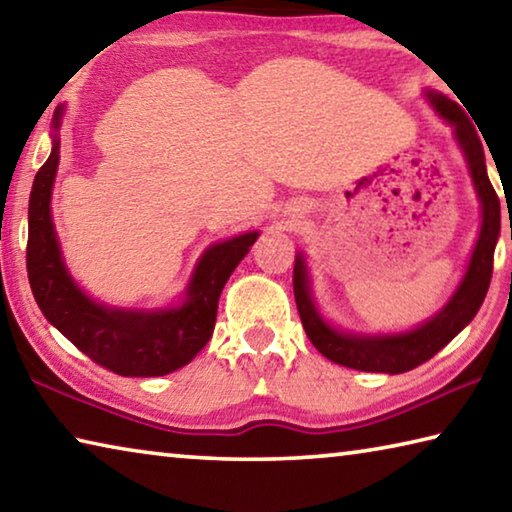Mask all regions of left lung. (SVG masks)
<instances>
[{"label":"left lung","instance_id":"obj_1","mask_svg":"<svg viewBox=\"0 0 512 512\" xmlns=\"http://www.w3.org/2000/svg\"><path fill=\"white\" fill-rule=\"evenodd\" d=\"M422 94L431 103V108L438 112V117L452 126L454 140L465 158L476 198L481 203L479 239H476L465 275L458 282L452 298L418 327L388 334L348 332V329L329 323L320 314L314 291H311L307 259L298 253L296 266H293V293H296L302 327H305L309 341L314 343V348L323 357L345 368L363 372H388V375H400V372L418 368L420 363L429 361L461 329L472 323L490 287L492 259H495V246L501 232V205L495 189L490 185L488 169H485L483 144L479 135H476L472 121L467 119L463 108L456 101L447 99L445 94L436 90H424Z\"/></svg>","mask_w":512,"mask_h":512}]
</instances>
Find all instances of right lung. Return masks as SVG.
I'll return each instance as SVG.
<instances>
[{"label":"right lung","mask_w":512,"mask_h":512,"mask_svg":"<svg viewBox=\"0 0 512 512\" xmlns=\"http://www.w3.org/2000/svg\"><path fill=\"white\" fill-rule=\"evenodd\" d=\"M63 115L65 106H58L51 121V153L36 173L29 198L27 271L33 298L49 323L99 366L121 377L169 375L187 366L212 339L221 291L259 232L205 248L183 298L173 305L131 309L90 298L69 273L51 216Z\"/></svg>","instance_id":"right-lung-1"}]
</instances>
